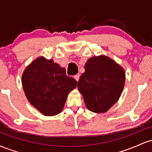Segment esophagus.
<instances>
[{
  "instance_id": "esophagus-1",
  "label": "esophagus",
  "mask_w": 152,
  "mask_h": 152,
  "mask_svg": "<svg viewBox=\"0 0 152 152\" xmlns=\"http://www.w3.org/2000/svg\"><path fill=\"white\" fill-rule=\"evenodd\" d=\"M79 78H80V74H77L76 75H75L74 76V78L76 80V81H78V79H79Z\"/></svg>"
}]
</instances>
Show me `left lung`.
<instances>
[{
  "mask_svg": "<svg viewBox=\"0 0 152 152\" xmlns=\"http://www.w3.org/2000/svg\"><path fill=\"white\" fill-rule=\"evenodd\" d=\"M78 88L86 107L95 113L107 111L119 99L125 83L124 69L104 56L88 59Z\"/></svg>",
  "mask_w": 152,
  "mask_h": 152,
  "instance_id": "obj_1",
  "label": "left lung"
}]
</instances>
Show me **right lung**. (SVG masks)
Instances as JSON below:
<instances>
[{"label": "right lung", "mask_w": 152, "mask_h": 152, "mask_svg": "<svg viewBox=\"0 0 152 152\" xmlns=\"http://www.w3.org/2000/svg\"><path fill=\"white\" fill-rule=\"evenodd\" d=\"M22 84L29 102L45 116L62 111L68 94L77 81L66 76L64 68L53 60L39 57L28 66L22 76Z\"/></svg>", "instance_id": "1"}]
</instances>
